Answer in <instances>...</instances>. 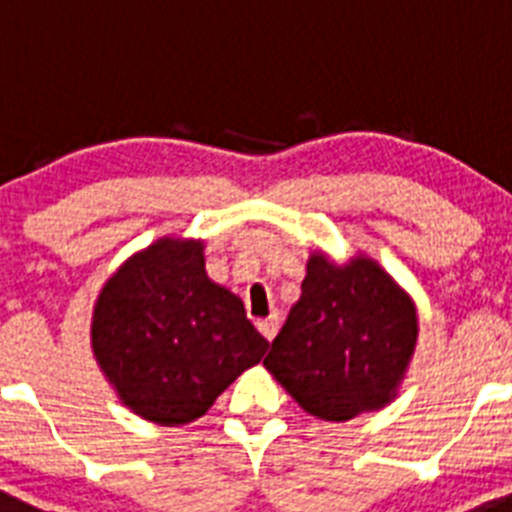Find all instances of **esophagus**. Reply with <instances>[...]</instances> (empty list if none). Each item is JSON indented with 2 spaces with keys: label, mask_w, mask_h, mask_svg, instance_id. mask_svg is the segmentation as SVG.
Instances as JSON below:
<instances>
[{
  "label": "esophagus",
  "mask_w": 512,
  "mask_h": 512,
  "mask_svg": "<svg viewBox=\"0 0 512 512\" xmlns=\"http://www.w3.org/2000/svg\"><path fill=\"white\" fill-rule=\"evenodd\" d=\"M257 330L263 333L265 341H273L278 333V320L276 317H265V320H257Z\"/></svg>",
  "instance_id": "34e87169"
}]
</instances>
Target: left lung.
Masks as SVG:
<instances>
[{
	"label": "left lung",
	"mask_w": 512,
	"mask_h": 512,
	"mask_svg": "<svg viewBox=\"0 0 512 512\" xmlns=\"http://www.w3.org/2000/svg\"><path fill=\"white\" fill-rule=\"evenodd\" d=\"M416 336L411 296L375 260L336 265L315 252L263 364L307 414L349 422L393 401Z\"/></svg>",
	"instance_id": "1"
}]
</instances>
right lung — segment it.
Returning <instances> with one entry per match:
<instances>
[{"label":"right lung","mask_w":512,"mask_h":512,"mask_svg":"<svg viewBox=\"0 0 512 512\" xmlns=\"http://www.w3.org/2000/svg\"><path fill=\"white\" fill-rule=\"evenodd\" d=\"M200 239H158L132 255L93 307L90 343L119 401L161 427L213 406L268 341L242 299L210 281Z\"/></svg>","instance_id":"add662e5"}]
</instances>
